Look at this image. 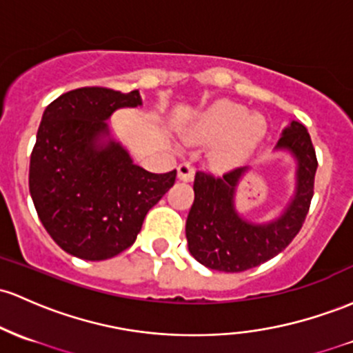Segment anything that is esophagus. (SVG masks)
<instances>
[{
	"instance_id": "34e87169",
	"label": "esophagus",
	"mask_w": 353,
	"mask_h": 353,
	"mask_svg": "<svg viewBox=\"0 0 353 353\" xmlns=\"http://www.w3.org/2000/svg\"><path fill=\"white\" fill-rule=\"evenodd\" d=\"M194 174L196 169L191 162H183V164H179V168H177V176H179L181 181H185V183L194 179Z\"/></svg>"
}]
</instances>
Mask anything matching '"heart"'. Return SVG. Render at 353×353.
Segmentation results:
<instances>
[{
  "label": "heart",
  "instance_id": "heart-1",
  "mask_svg": "<svg viewBox=\"0 0 353 353\" xmlns=\"http://www.w3.org/2000/svg\"><path fill=\"white\" fill-rule=\"evenodd\" d=\"M265 119L250 114L246 107L219 100L209 107L189 130L191 142H214L223 139L212 154V162L219 168L238 164L245 159L265 135Z\"/></svg>",
  "mask_w": 353,
  "mask_h": 353
}]
</instances>
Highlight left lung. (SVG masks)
Masks as SVG:
<instances>
[{"instance_id":"8db88e82","label":"left lung","mask_w":353,"mask_h":353,"mask_svg":"<svg viewBox=\"0 0 353 353\" xmlns=\"http://www.w3.org/2000/svg\"><path fill=\"white\" fill-rule=\"evenodd\" d=\"M276 149L296 161L295 196L278 219L265 224L248 223L234 209V192L248 168L214 176L197 170L194 203L185 221L189 251L201 265L224 273H239L263 265L285 250L300 233L308 214L315 185V147L307 127L293 120L283 130Z\"/></svg>"}]
</instances>
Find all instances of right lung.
I'll return each instance as SVG.
<instances>
[{
    "label": "right lung",
    "instance_id": "right-lung-1",
    "mask_svg": "<svg viewBox=\"0 0 353 353\" xmlns=\"http://www.w3.org/2000/svg\"><path fill=\"white\" fill-rule=\"evenodd\" d=\"M141 103L137 90L83 87L45 108L30 157V194L45 230L73 256L102 261L132 246L149 209L174 185L176 169L152 174L117 142L102 141L117 108Z\"/></svg>",
    "mask_w": 353,
    "mask_h": 353
}]
</instances>
